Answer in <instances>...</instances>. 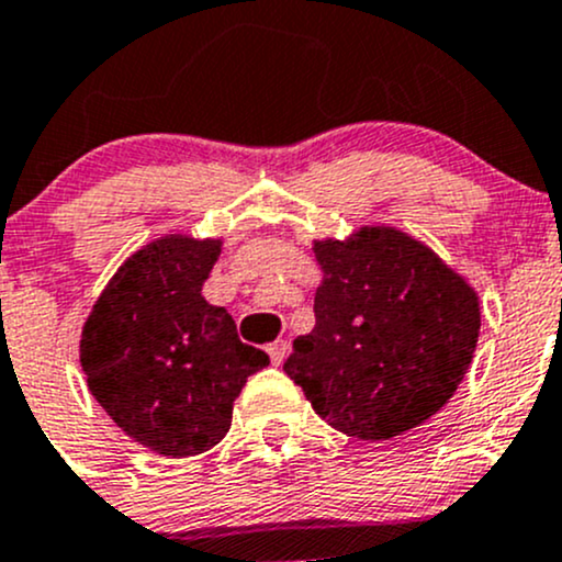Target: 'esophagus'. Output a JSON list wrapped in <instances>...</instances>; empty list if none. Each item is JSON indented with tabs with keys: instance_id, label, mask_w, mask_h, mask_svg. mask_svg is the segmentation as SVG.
Instances as JSON below:
<instances>
[{
	"instance_id": "obj_1",
	"label": "esophagus",
	"mask_w": 562,
	"mask_h": 562,
	"mask_svg": "<svg viewBox=\"0 0 562 562\" xmlns=\"http://www.w3.org/2000/svg\"><path fill=\"white\" fill-rule=\"evenodd\" d=\"M268 355H270V360H273V366H281L289 355V344L286 340H276V344L268 346Z\"/></svg>"
}]
</instances>
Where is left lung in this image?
<instances>
[{"label": "left lung", "instance_id": "obj_1", "mask_svg": "<svg viewBox=\"0 0 562 562\" xmlns=\"http://www.w3.org/2000/svg\"><path fill=\"white\" fill-rule=\"evenodd\" d=\"M316 327L283 362L316 414L351 438L386 441L430 419L468 373L479 297L425 243L392 227L314 246Z\"/></svg>", "mask_w": 562, "mask_h": 562}]
</instances>
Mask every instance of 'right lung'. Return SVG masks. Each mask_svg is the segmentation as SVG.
<instances>
[{
	"label": "right lung",
	"instance_id": "add662e5",
	"mask_svg": "<svg viewBox=\"0 0 562 562\" xmlns=\"http://www.w3.org/2000/svg\"><path fill=\"white\" fill-rule=\"evenodd\" d=\"M218 254L222 240L148 243L110 279L80 338L91 395L126 436L165 457L216 447L246 379L270 366L238 338L227 308L202 297Z\"/></svg>",
	"mask_w": 562,
	"mask_h": 562
}]
</instances>
